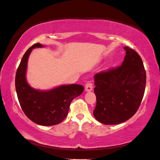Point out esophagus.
Segmentation results:
<instances>
[{"mask_svg":"<svg viewBox=\"0 0 160 160\" xmlns=\"http://www.w3.org/2000/svg\"><path fill=\"white\" fill-rule=\"evenodd\" d=\"M93 88V85L92 83L90 82V81H88V82H87L86 84V87H85V89H86V91L87 92H89V91H91Z\"/></svg>","mask_w":160,"mask_h":160,"instance_id":"obj_1","label":"esophagus"}]
</instances>
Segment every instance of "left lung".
Returning <instances> with one entry per match:
<instances>
[{
  "label": "left lung",
  "mask_w": 160,
  "mask_h": 160,
  "mask_svg": "<svg viewBox=\"0 0 160 160\" xmlns=\"http://www.w3.org/2000/svg\"><path fill=\"white\" fill-rule=\"evenodd\" d=\"M124 61L116 68L95 74L96 106L93 115L104 125H116L137 112L145 92L146 73L140 56L125 47Z\"/></svg>",
  "instance_id": "obj_1"
}]
</instances>
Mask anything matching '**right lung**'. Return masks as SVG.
Returning a JSON list of instances; mask_svg holds the SVG:
<instances>
[{
  "label": "right lung",
  "instance_id": "add662e5",
  "mask_svg": "<svg viewBox=\"0 0 160 160\" xmlns=\"http://www.w3.org/2000/svg\"><path fill=\"white\" fill-rule=\"evenodd\" d=\"M44 47L40 43L33 44L24 53L15 77V87L20 106L32 122L40 125L59 124L67 116L72 99L80 95L83 86L78 84L62 85L52 90H36L26 81L27 63L32 49Z\"/></svg>",
  "mask_w": 160,
  "mask_h": 160
}]
</instances>
